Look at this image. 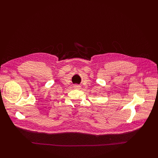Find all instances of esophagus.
Returning a JSON list of instances; mask_svg holds the SVG:
<instances>
[{
  "mask_svg": "<svg viewBox=\"0 0 158 158\" xmlns=\"http://www.w3.org/2000/svg\"><path fill=\"white\" fill-rule=\"evenodd\" d=\"M75 87L76 88H77V89H79L80 88H81V86L79 85H75Z\"/></svg>",
  "mask_w": 158,
  "mask_h": 158,
  "instance_id": "obj_1",
  "label": "esophagus"
}]
</instances>
